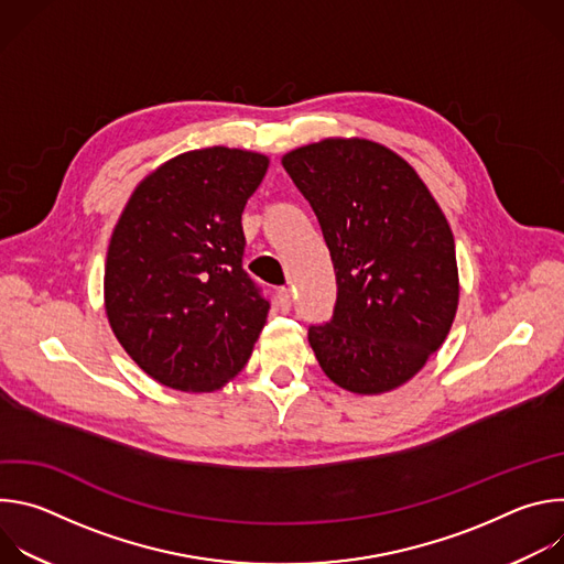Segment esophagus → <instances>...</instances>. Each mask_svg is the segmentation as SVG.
Masks as SVG:
<instances>
[{
  "label": "esophagus",
  "instance_id": "34e87169",
  "mask_svg": "<svg viewBox=\"0 0 564 564\" xmlns=\"http://www.w3.org/2000/svg\"><path fill=\"white\" fill-rule=\"evenodd\" d=\"M276 305L281 307V312H288L292 307V294L288 288H281L279 290V296H276Z\"/></svg>",
  "mask_w": 564,
  "mask_h": 564
}]
</instances>
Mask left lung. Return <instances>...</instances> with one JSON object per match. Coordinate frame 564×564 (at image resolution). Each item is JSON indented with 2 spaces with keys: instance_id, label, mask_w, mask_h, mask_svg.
Wrapping results in <instances>:
<instances>
[{
  "instance_id": "8db88e82",
  "label": "left lung",
  "mask_w": 564,
  "mask_h": 564,
  "mask_svg": "<svg viewBox=\"0 0 564 564\" xmlns=\"http://www.w3.org/2000/svg\"><path fill=\"white\" fill-rule=\"evenodd\" d=\"M281 163L314 209L337 274L335 314L310 326L316 361L337 386L381 394L442 348L459 303L451 225L392 149L326 138Z\"/></svg>"
}]
</instances>
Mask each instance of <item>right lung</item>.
<instances>
[{
	"mask_svg": "<svg viewBox=\"0 0 564 564\" xmlns=\"http://www.w3.org/2000/svg\"><path fill=\"white\" fill-rule=\"evenodd\" d=\"M270 158L205 147L140 181L105 263V310L124 352L158 383L212 392L246 368L270 303L243 270L240 214Z\"/></svg>",
	"mask_w": 564,
	"mask_h": 564,
	"instance_id": "add662e5",
	"label": "right lung"
}]
</instances>
